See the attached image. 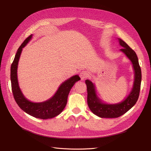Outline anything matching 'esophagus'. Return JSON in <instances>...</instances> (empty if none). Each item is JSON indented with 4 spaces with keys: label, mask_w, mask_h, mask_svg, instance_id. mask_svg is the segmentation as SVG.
I'll list each match as a JSON object with an SVG mask.
<instances>
[{
    "label": "esophagus",
    "mask_w": 151,
    "mask_h": 151,
    "mask_svg": "<svg viewBox=\"0 0 151 151\" xmlns=\"http://www.w3.org/2000/svg\"><path fill=\"white\" fill-rule=\"evenodd\" d=\"M80 76L81 78V80H84L85 79H86L88 77V73L86 72V71H81V72L80 73Z\"/></svg>",
    "instance_id": "obj_1"
}]
</instances>
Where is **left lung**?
Wrapping results in <instances>:
<instances>
[{"instance_id":"1","label":"left lung","mask_w":151,"mask_h":151,"mask_svg":"<svg viewBox=\"0 0 151 151\" xmlns=\"http://www.w3.org/2000/svg\"><path fill=\"white\" fill-rule=\"evenodd\" d=\"M117 39L120 46L122 47L120 51L125 54L132 64L134 71L133 84L130 92L124 100L117 104H107L100 99L94 83L89 80L85 81L88 91V106L94 114L101 118H115L123 115L135 105L139 97L141 83V70L137 54L122 40Z\"/></svg>"}]
</instances>
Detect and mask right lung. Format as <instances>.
I'll return each instance as SVG.
<instances>
[{
	"mask_svg": "<svg viewBox=\"0 0 151 151\" xmlns=\"http://www.w3.org/2000/svg\"><path fill=\"white\" fill-rule=\"evenodd\" d=\"M31 34L21 44L15 55L11 65L10 80L14 99L19 108L27 114L36 118L47 119L59 115L65 108L69 92L76 83L81 79L78 75L67 79L60 84L58 90L48 100L42 102H34L28 100L21 91L18 79V66L22 51L27 43L32 38Z\"/></svg>",
	"mask_w": 151,
	"mask_h": 151,
	"instance_id": "1",
	"label": "right lung"
}]
</instances>
